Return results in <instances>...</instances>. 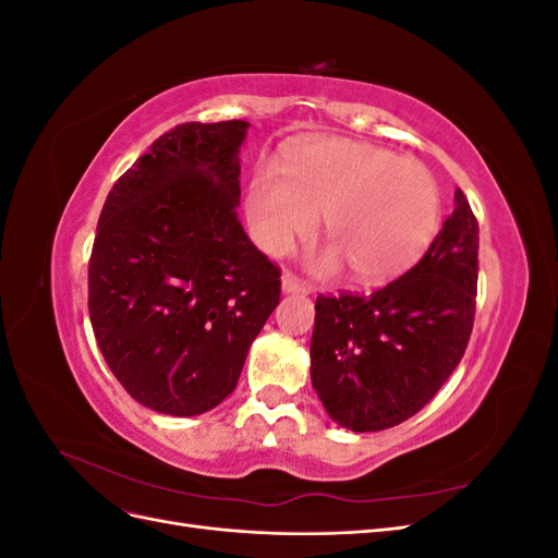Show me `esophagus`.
Returning a JSON list of instances; mask_svg holds the SVG:
<instances>
[{
	"mask_svg": "<svg viewBox=\"0 0 558 558\" xmlns=\"http://www.w3.org/2000/svg\"><path fill=\"white\" fill-rule=\"evenodd\" d=\"M283 293H312V286H307L302 279H298L293 272H283L281 277Z\"/></svg>",
	"mask_w": 558,
	"mask_h": 558,
	"instance_id": "esophagus-1",
	"label": "esophagus"
}]
</instances>
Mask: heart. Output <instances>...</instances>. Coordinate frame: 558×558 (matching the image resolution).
I'll return each mask as SVG.
<instances>
[{"label":"heart","instance_id":"b5f03b06","mask_svg":"<svg viewBox=\"0 0 558 558\" xmlns=\"http://www.w3.org/2000/svg\"><path fill=\"white\" fill-rule=\"evenodd\" d=\"M279 171L256 167L251 174V238L281 256L310 238L324 214L332 244L316 258L318 272L347 263L361 283L391 281L424 256L440 226V189L428 167L369 142H302L281 156Z\"/></svg>","mask_w":558,"mask_h":558}]
</instances>
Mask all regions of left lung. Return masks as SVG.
<instances>
[{"label": "left lung", "instance_id": "obj_1", "mask_svg": "<svg viewBox=\"0 0 558 558\" xmlns=\"http://www.w3.org/2000/svg\"><path fill=\"white\" fill-rule=\"evenodd\" d=\"M453 214L412 269L369 295H318L312 386L335 424L393 428L461 363L477 298L480 226L461 189Z\"/></svg>", "mask_w": 558, "mask_h": 558}]
</instances>
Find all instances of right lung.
<instances>
[{"label":"right lung","mask_w":558,"mask_h":558,"mask_svg":"<svg viewBox=\"0 0 558 558\" xmlns=\"http://www.w3.org/2000/svg\"><path fill=\"white\" fill-rule=\"evenodd\" d=\"M246 121L183 123L113 183L88 265L99 351L125 391L172 416L214 410L279 305L281 269L238 218Z\"/></svg>","instance_id":"obj_1"}]
</instances>
